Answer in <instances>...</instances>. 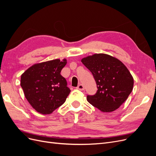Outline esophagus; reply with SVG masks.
I'll return each mask as SVG.
<instances>
[{
	"mask_svg": "<svg viewBox=\"0 0 156 156\" xmlns=\"http://www.w3.org/2000/svg\"><path fill=\"white\" fill-rule=\"evenodd\" d=\"M77 88L78 90H84V86L83 85V84H79V85L77 86Z\"/></svg>",
	"mask_w": 156,
	"mask_h": 156,
	"instance_id": "34e87169",
	"label": "esophagus"
}]
</instances>
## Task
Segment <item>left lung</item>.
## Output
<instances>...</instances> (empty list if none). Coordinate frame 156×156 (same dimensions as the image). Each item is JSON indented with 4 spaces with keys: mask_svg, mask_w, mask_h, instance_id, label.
<instances>
[{
    "mask_svg": "<svg viewBox=\"0 0 156 156\" xmlns=\"http://www.w3.org/2000/svg\"><path fill=\"white\" fill-rule=\"evenodd\" d=\"M81 62L92 72L98 88L96 94L87 96V101L104 112L119 108L133 88L128 69L118 58L103 53L88 56Z\"/></svg>",
    "mask_w": 156,
    "mask_h": 156,
    "instance_id": "8db88e82",
    "label": "left lung"
}]
</instances>
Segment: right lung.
I'll list each match as a JSON object with an SVG mask.
<instances>
[{"instance_id":"right-lung-1","label":"right lung","mask_w":156,"mask_h":156,"mask_svg":"<svg viewBox=\"0 0 156 156\" xmlns=\"http://www.w3.org/2000/svg\"><path fill=\"white\" fill-rule=\"evenodd\" d=\"M66 64V58L37 63L21 75L25 96L37 112L49 115L66 101L71 90L60 72Z\"/></svg>"}]
</instances>
